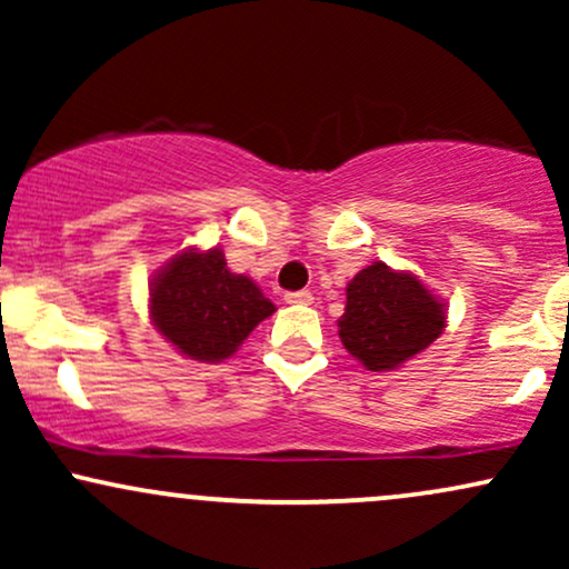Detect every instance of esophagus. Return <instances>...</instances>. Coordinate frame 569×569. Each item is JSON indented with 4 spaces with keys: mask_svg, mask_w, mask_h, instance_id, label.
<instances>
[{
    "mask_svg": "<svg viewBox=\"0 0 569 569\" xmlns=\"http://www.w3.org/2000/svg\"><path fill=\"white\" fill-rule=\"evenodd\" d=\"M286 302H289V305H310L312 293L310 291H289V293H286Z\"/></svg>",
    "mask_w": 569,
    "mask_h": 569,
    "instance_id": "obj_1",
    "label": "esophagus"
}]
</instances>
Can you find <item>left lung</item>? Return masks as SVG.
<instances>
[{
	"instance_id": "1",
	"label": "left lung",
	"mask_w": 569,
	"mask_h": 569,
	"mask_svg": "<svg viewBox=\"0 0 569 569\" xmlns=\"http://www.w3.org/2000/svg\"><path fill=\"white\" fill-rule=\"evenodd\" d=\"M337 326L352 358L369 371H390L439 339L447 312L417 276L375 262L348 283Z\"/></svg>"
}]
</instances>
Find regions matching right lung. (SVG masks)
Returning <instances> with one entry per match:
<instances>
[{"label": "right lung", "instance_id": "obj_1", "mask_svg": "<svg viewBox=\"0 0 569 569\" xmlns=\"http://www.w3.org/2000/svg\"><path fill=\"white\" fill-rule=\"evenodd\" d=\"M154 329L181 356L219 363L276 312L251 278L227 270L221 248L176 253L149 286Z\"/></svg>", "mask_w": 569, "mask_h": 569}]
</instances>
